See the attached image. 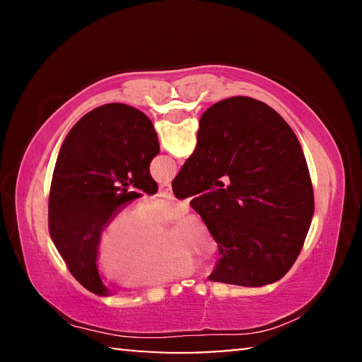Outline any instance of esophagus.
Wrapping results in <instances>:
<instances>
[{"label": "esophagus", "mask_w": 362, "mask_h": 362, "mask_svg": "<svg viewBox=\"0 0 362 362\" xmlns=\"http://www.w3.org/2000/svg\"><path fill=\"white\" fill-rule=\"evenodd\" d=\"M159 194L164 198H173V187L169 183H163V185H159Z\"/></svg>", "instance_id": "34e87169"}]
</instances>
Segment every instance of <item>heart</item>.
<instances>
[{"instance_id": "heart-1", "label": "heart", "mask_w": 362, "mask_h": 362, "mask_svg": "<svg viewBox=\"0 0 362 362\" xmlns=\"http://www.w3.org/2000/svg\"><path fill=\"white\" fill-rule=\"evenodd\" d=\"M187 209L183 201L163 198L140 204L134 216L119 212L103 228L97 263L105 276L121 279L129 287L158 286L188 276L192 259L212 260L218 243L203 218L187 214L164 241L163 225L173 222Z\"/></svg>"}]
</instances>
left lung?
Segmentation results:
<instances>
[{
  "mask_svg": "<svg viewBox=\"0 0 362 362\" xmlns=\"http://www.w3.org/2000/svg\"><path fill=\"white\" fill-rule=\"evenodd\" d=\"M159 153L148 116L124 103L84 115L60 146L49 193V233L66 268L95 296H108L97 272L102 230L122 206L158 192L150 163Z\"/></svg>",
  "mask_w": 362,
  "mask_h": 362,
  "instance_id": "left-lung-1",
  "label": "left lung"
}]
</instances>
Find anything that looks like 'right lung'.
<instances>
[{"label":"right lung","mask_w":362,"mask_h":362,"mask_svg":"<svg viewBox=\"0 0 362 362\" xmlns=\"http://www.w3.org/2000/svg\"><path fill=\"white\" fill-rule=\"evenodd\" d=\"M218 243L211 281L262 287L303 247L315 196L303 150L272 107L230 97L201 116L198 144L173 182Z\"/></svg>","instance_id":"obj_1"}]
</instances>
